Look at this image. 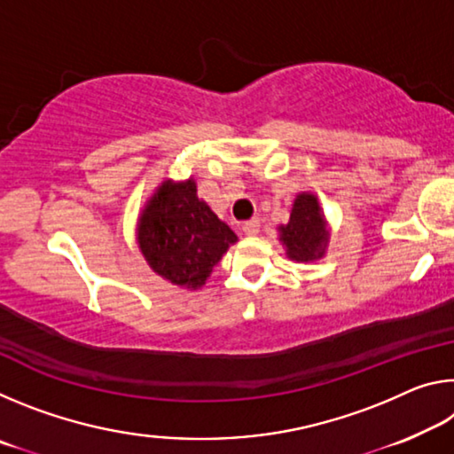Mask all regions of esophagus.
I'll return each mask as SVG.
<instances>
[{
  "label": "esophagus",
  "mask_w": 454,
  "mask_h": 454,
  "mask_svg": "<svg viewBox=\"0 0 454 454\" xmlns=\"http://www.w3.org/2000/svg\"><path fill=\"white\" fill-rule=\"evenodd\" d=\"M242 230L244 234L248 236H256L260 232V220L258 218H252V220H246L242 224Z\"/></svg>",
  "instance_id": "1"
}]
</instances>
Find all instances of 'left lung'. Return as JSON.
I'll use <instances>...</instances> for the list:
<instances>
[{"label": "left lung", "instance_id": "8db88e82", "mask_svg": "<svg viewBox=\"0 0 454 454\" xmlns=\"http://www.w3.org/2000/svg\"><path fill=\"white\" fill-rule=\"evenodd\" d=\"M280 240L288 250V256L296 262H309L320 258L325 252L328 232L325 230L320 206L312 194H301L296 198L290 222L280 226Z\"/></svg>", "mask_w": 454, "mask_h": 454}]
</instances>
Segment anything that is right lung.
Returning a JSON list of instances; mask_svg holds the SVG:
<instances>
[{"mask_svg": "<svg viewBox=\"0 0 454 454\" xmlns=\"http://www.w3.org/2000/svg\"><path fill=\"white\" fill-rule=\"evenodd\" d=\"M142 254L153 272L180 286L200 288L238 238L198 200L194 180L164 182L137 224Z\"/></svg>", "mask_w": 454, "mask_h": 454, "instance_id": "add662e5", "label": "right lung"}]
</instances>
